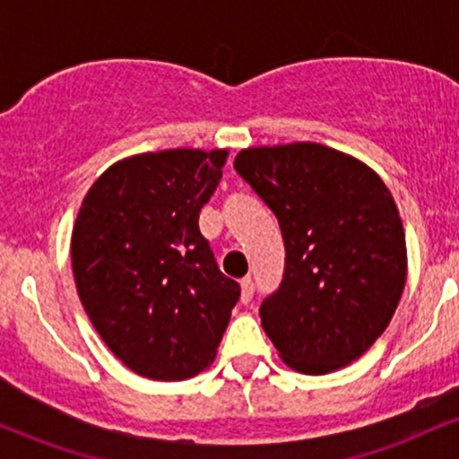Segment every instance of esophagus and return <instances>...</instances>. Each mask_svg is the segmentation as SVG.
I'll use <instances>...</instances> for the list:
<instances>
[{
  "label": "esophagus",
  "instance_id": "obj_1",
  "mask_svg": "<svg viewBox=\"0 0 459 459\" xmlns=\"http://www.w3.org/2000/svg\"><path fill=\"white\" fill-rule=\"evenodd\" d=\"M252 293H255V284H252V278L250 276L241 278V302H244V304L250 302Z\"/></svg>",
  "mask_w": 459,
  "mask_h": 459
}]
</instances>
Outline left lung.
<instances>
[{"instance_id": "8db88e82", "label": "left lung", "mask_w": 459, "mask_h": 459, "mask_svg": "<svg viewBox=\"0 0 459 459\" xmlns=\"http://www.w3.org/2000/svg\"><path fill=\"white\" fill-rule=\"evenodd\" d=\"M235 170L282 230V282L261 304L278 356L307 376L351 365L388 328L408 276L391 189L365 161L315 142L244 149Z\"/></svg>"}]
</instances>
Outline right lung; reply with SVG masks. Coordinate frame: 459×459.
<instances>
[{"mask_svg":"<svg viewBox=\"0 0 459 459\" xmlns=\"http://www.w3.org/2000/svg\"><path fill=\"white\" fill-rule=\"evenodd\" d=\"M226 157V149L125 157L79 207L71 235L79 299L114 356L149 380H187L212 365L239 299L198 229Z\"/></svg>","mask_w":459,"mask_h":459,"instance_id":"right-lung-1","label":"right lung"}]
</instances>
